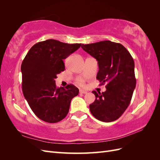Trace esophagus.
<instances>
[{"mask_svg": "<svg viewBox=\"0 0 160 160\" xmlns=\"http://www.w3.org/2000/svg\"><path fill=\"white\" fill-rule=\"evenodd\" d=\"M79 93H83V94H86L87 93H88V92H87V91H85V90L81 89V90L79 91Z\"/></svg>", "mask_w": 160, "mask_h": 160, "instance_id": "34e87169", "label": "esophagus"}]
</instances>
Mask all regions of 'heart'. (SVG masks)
<instances>
[{
    "instance_id": "heart-1",
    "label": "heart",
    "mask_w": 160,
    "mask_h": 160,
    "mask_svg": "<svg viewBox=\"0 0 160 160\" xmlns=\"http://www.w3.org/2000/svg\"><path fill=\"white\" fill-rule=\"evenodd\" d=\"M77 83L78 85H79L81 86H83L85 84V80H84V79L81 78V77H79V78L77 79Z\"/></svg>"
}]
</instances>
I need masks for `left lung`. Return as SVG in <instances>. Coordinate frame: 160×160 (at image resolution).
<instances>
[{
	"instance_id": "1",
	"label": "left lung",
	"mask_w": 160,
	"mask_h": 160,
	"mask_svg": "<svg viewBox=\"0 0 160 160\" xmlns=\"http://www.w3.org/2000/svg\"><path fill=\"white\" fill-rule=\"evenodd\" d=\"M82 49L98 61L97 79L106 91L97 93L89 105L91 114L99 121L111 122L119 118L129 106L135 88L134 61L129 52L120 43L103 41L82 45Z\"/></svg>"
}]
</instances>
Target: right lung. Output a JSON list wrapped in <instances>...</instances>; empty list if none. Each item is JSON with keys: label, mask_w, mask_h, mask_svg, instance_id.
<instances>
[{"label": "right lung", "mask_w": 160, "mask_h": 160, "mask_svg": "<svg viewBox=\"0 0 160 160\" xmlns=\"http://www.w3.org/2000/svg\"><path fill=\"white\" fill-rule=\"evenodd\" d=\"M81 46L48 39L34 45L21 65L23 95L40 119L57 123L68 113L71 101L79 93L72 84L57 88L55 79L65 70L63 59Z\"/></svg>", "instance_id": "obj_1"}]
</instances>
